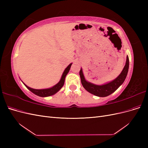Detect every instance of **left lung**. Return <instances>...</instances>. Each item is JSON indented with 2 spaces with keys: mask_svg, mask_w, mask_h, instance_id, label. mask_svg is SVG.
<instances>
[{
  "mask_svg": "<svg viewBox=\"0 0 148 148\" xmlns=\"http://www.w3.org/2000/svg\"><path fill=\"white\" fill-rule=\"evenodd\" d=\"M129 68V59L128 56L127 57L126 64L121 73L113 81H112L107 84L102 85H97L90 82H87L84 78L83 73L82 69L79 71V76L81 78V82L84 88L87 91L92 95L99 97H106L113 93L115 90L119 88L121 84L124 82L125 78L127 77Z\"/></svg>",
  "mask_w": 148,
  "mask_h": 148,
  "instance_id": "1",
  "label": "left lung"
}]
</instances>
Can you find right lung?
I'll return each instance as SVG.
<instances>
[{
	"mask_svg": "<svg viewBox=\"0 0 148 148\" xmlns=\"http://www.w3.org/2000/svg\"><path fill=\"white\" fill-rule=\"evenodd\" d=\"M71 65H72V64H70L65 69L63 74H62V77H61L60 82L58 83L57 84H56L55 86H53V87H52L51 88L43 89H33V88L28 87V86H26V85L23 82V83L25 85V86L27 88L29 91H31V92L34 93V95H36L39 96L40 97H47V96H50L53 95H55L56 92L59 91L60 89L62 88V86H64L65 77H66V75H67V73H69V71L70 69V67H71Z\"/></svg>",
	"mask_w": 148,
	"mask_h": 148,
	"instance_id": "1",
	"label": "right lung"
}]
</instances>
